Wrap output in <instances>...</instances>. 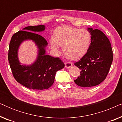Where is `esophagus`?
Returning <instances> with one entry per match:
<instances>
[{"mask_svg": "<svg viewBox=\"0 0 122 122\" xmlns=\"http://www.w3.org/2000/svg\"><path fill=\"white\" fill-rule=\"evenodd\" d=\"M72 66H73L72 63L70 62V61H66V63H65V67L66 68H71Z\"/></svg>", "mask_w": 122, "mask_h": 122, "instance_id": "1", "label": "esophagus"}]
</instances>
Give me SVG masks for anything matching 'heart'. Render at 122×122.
Here are the masks:
<instances>
[{"mask_svg":"<svg viewBox=\"0 0 122 122\" xmlns=\"http://www.w3.org/2000/svg\"><path fill=\"white\" fill-rule=\"evenodd\" d=\"M91 41V35L86 29L61 26L55 33V38L51 40V46L58 53L60 46H63L65 56L70 59H77L87 52Z\"/></svg>","mask_w":122,"mask_h":122,"instance_id":"obj_1","label":"heart"}]
</instances>
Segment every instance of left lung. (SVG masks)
<instances>
[{"label": "left lung", "instance_id": "obj_1", "mask_svg": "<svg viewBox=\"0 0 122 122\" xmlns=\"http://www.w3.org/2000/svg\"><path fill=\"white\" fill-rule=\"evenodd\" d=\"M91 43L87 52L74 65L81 69V76L74 81L83 87L97 86L106 79L113 61V51L107 36L98 29L88 28Z\"/></svg>", "mask_w": 122, "mask_h": 122}]
</instances>
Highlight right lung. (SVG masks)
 <instances>
[{"mask_svg": "<svg viewBox=\"0 0 122 122\" xmlns=\"http://www.w3.org/2000/svg\"><path fill=\"white\" fill-rule=\"evenodd\" d=\"M46 26H29L15 33L9 44L8 61L13 76L20 84L30 89H47L54 81L56 72L64 67L59 58L46 54L48 43L38 32L45 30ZM32 40L38 48L37 58L32 64L21 65L18 50L23 41Z\"/></svg>", "mask_w": 122, "mask_h": 122, "instance_id": "right-lung-1", "label": "right lung"}]
</instances>
